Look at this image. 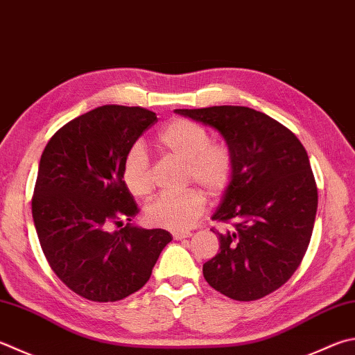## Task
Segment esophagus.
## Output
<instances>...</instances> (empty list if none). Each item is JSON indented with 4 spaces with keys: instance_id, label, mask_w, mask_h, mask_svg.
<instances>
[{
    "instance_id": "1",
    "label": "esophagus",
    "mask_w": 355,
    "mask_h": 355,
    "mask_svg": "<svg viewBox=\"0 0 355 355\" xmlns=\"http://www.w3.org/2000/svg\"><path fill=\"white\" fill-rule=\"evenodd\" d=\"M173 239L175 241H182V239H188V237L192 236L191 231H175V233H172Z\"/></svg>"
}]
</instances>
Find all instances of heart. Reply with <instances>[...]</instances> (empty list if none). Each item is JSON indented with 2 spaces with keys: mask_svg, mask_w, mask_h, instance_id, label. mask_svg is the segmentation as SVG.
Segmentation results:
<instances>
[{
  "mask_svg": "<svg viewBox=\"0 0 355 355\" xmlns=\"http://www.w3.org/2000/svg\"><path fill=\"white\" fill-rule=\"evenodd\" d=\"M157 143L167 155L184 161V183H196L212 198L222 197L234 177V158L230 147L212 143L209 132L189 119H173L159 132ZM122 182L135 197H146L153 188L152 166L139 143L127 150L121 166ZM189 188L163 194L146 206L150 225L166 230H186L194 225L206 208L205 192Z\"/></svg>",
  "mask_w": 355,
  "mask_h": 355,
  "instance_id": "heart-1",
  "label": "heart"
}]
</instances>
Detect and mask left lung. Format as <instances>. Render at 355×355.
I'll return each mask as SVG.
<instances>
[{
  "label": "left lung",
  "instance_id": "1",
  "mask_svg": "<svg viewBox=\"0 0 355 355\" xmlns=\"http://www.w3.org/2000/svg\"><path fill=\"white\" fill-rule=\"evenodd\" d=\"M220 132L234 177L212 220L231 223L218 253L203 263L217 292L236 301L263 298L292 278L313 231L318 189L301 141L281 122L248 107L178 108Z\"/></svg>",
  "mask_w": 355,
  "mask_h": 355
}]
</instances>
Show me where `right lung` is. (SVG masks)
Masks as SVG:
<instances>
[{"instance_id":"right-lung-1","label":"right lung","mask_w":355,"mask_h":355,"mask_svg":"<svg viewBox=\"0 0 355 355\" xmlns=\"http://www.w3.org/2000/svg\"><path fill=\"white\" fill-rule=\"evenodd\" d=\"M157 114L102 105L67 122L48 141L32 196V217L49 267L82 298L113 302L149 281L172 241L166 230L130 222L139 209L122 182L127 150Z\"/></svg>"}]
</instances>
